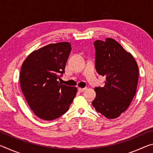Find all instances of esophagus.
Instances as JSON below:
<instances>
[{
	"label": "esophagus",
	"mask_w": 153,
	"mask_h": 153,
	"mask_svg": "<svg viewBox=\"0 0 153 153\" xmlns=\"http://www.w3.org/2000/svg\"><path fill=\"white\" fill-rule=\"evenodd\" d=\"M85 90H86V88H77V90H78V91L80 92H84Z\"/></svg>",
	"instance_id": "34e87169"
}]
</instances>
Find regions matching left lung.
Masks as SVG:
<instances>
[{"instance_id":"1","label":"left lung","mask_w":153,"mask_h":153,"mask_svg":"<svg viewBox=\"0 0 153 153\" xmlns=\"http://www.w3.org/2000/svg\"><path fill=\"white\" fill-rule=\"evenodd\" d=\"M95 67L106 77L105 86L96 87L92 104L97 112L115 119L125 112L136 92L138 66L134 56L113 38L96 40Z\"/></svg>"}]
</instances>
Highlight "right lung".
I'll use <instances>...</instances> for the list:
<instances>
[{"label":"right lung","mask_w":153,"mask_h":153,"mask_svg":"<svg viewBox=\"0 0 153 153\" xmlns=\"http://www.w3.org/2000/svg\"><path fill=\"white\" fill-rule=\"evenodd\" d=\"M71 51L67 42L49 44L33 51L22 64L20 86L35 115L43 120H54L69 110L77 88L58 81Z\"/></svg>","instance_id":"add662e5"}]
</instances>
